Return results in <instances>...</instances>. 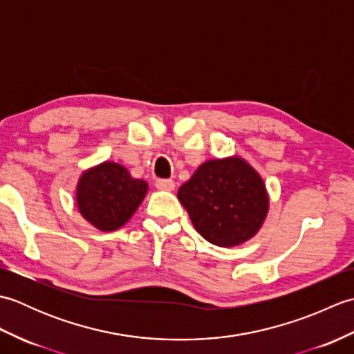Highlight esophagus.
<instances>
[{"label": "esophagus", "mask_w": 354, "mask_h": 354, "mask_svg": "<svg viewBox=\"0 0 354 354\" xmlns=\"http://www.w3.org/2000/svg\"><path fill=\"white\" fill-rule=\"evenodd\" d=\"M156 189L160 190H173L175 189V183L171 181V179H156Z\"/></svg>", "instance_id": "34e87169"}]
</instances>
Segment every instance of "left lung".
Returning <instances> with one entry per match:
<instances>
[{"label":"left lung","mask_w":354,"mask_h":354,"mask_svg":"<svg viewBox=\"0 0 354 354\" xmlns=\"http://www.w3.org/2000/svg\"><path fill=\"white\" fill-rule=\"evenodd\" d=\"M178 199L199 234L217 246L246 242L268 213L265 184L240 158L204 162L181 185Z\"/></svg>","instance_id":"1"}]
</instances>
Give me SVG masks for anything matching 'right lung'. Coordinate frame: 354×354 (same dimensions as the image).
I'll return each instance as SVG.
<instances>
[{"label": "right lung", "instance_id": "add662e5", "mask_svg": "<svg viewBox=\"0 0 354 354\" xmlns=\"http://www.w3.org/2000/svg\"><path fill=\"white\" fill-rule=\"evenodd\" d=\"M147 184L135 179L123 165L103 162L82 175L77 205L82 216L102 231H114L131 219L145 199Z\"/></svg>", "mask_w": 354, "mask_h": 354}]
</instances>
